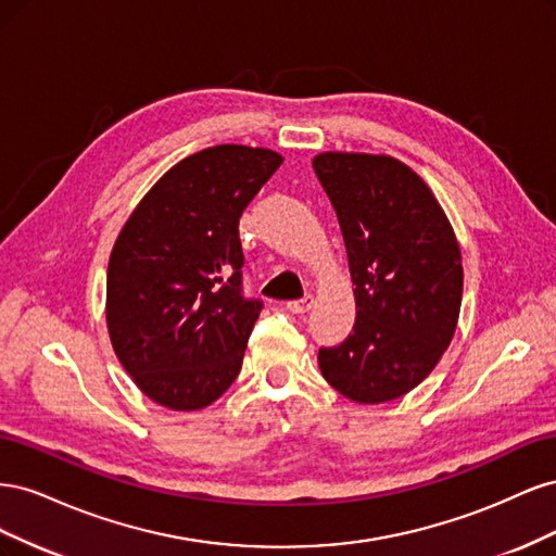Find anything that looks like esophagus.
Segmentation results:
<instances>
[{
    "label": "esophagus",
    "instance_id": "34e87169",
    "mask_svg": "<svg viewBox=\"0 0 556 556\" xmlns=\"http://www.w3.org/2000/svg\"><path fill=\"white\" fill-rule=\"evenodd\" d=\"M285 308H288V311H290V313H294V315H304V313H308V311L313 308V296L308 294V296H304V299L290 301V304L285 306Z\"/></svg>",
    "mask_w": 556,
    "mask_h": 556
}]
</instances>
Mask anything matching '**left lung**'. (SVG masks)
Instances as JSON below:
<instances>
[{
    "mask_svg": "<svg viewBox=\"0 0 556 556\" xmlns=\"http://www.w3.org/2000/svg\"><path fill=\"white\" fill-rule=\"evenodd\" d=\"M313 169L339 217L357 306L348 339L319 348V371L350 401H394L433 371L457 329V237L429 185L396 157L319 153Z\"/></svg>",
    "mask_w": 556,
    "mask_h": 556,
    "instance_id": "8db88e82",
    "label": "left lung"
}]
</instances>
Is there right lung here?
<instances>
[{"label":"right lung","instance_id":"obj_1","mask_svg":"<svg viewBox=\"0 0 556 556\" xmlns=\"http://www.w3.org/2000/svg\"><path fill=\"white\" fill-rule=\"evenodd\" d=\"M282 155L223 143L180 160L131 211L111 250L106 327L139 390L201 410L237 380L262 301L241 292L239 220Z\"/></svg>","mask_w":556,"mask_h":556}]
</instances>
